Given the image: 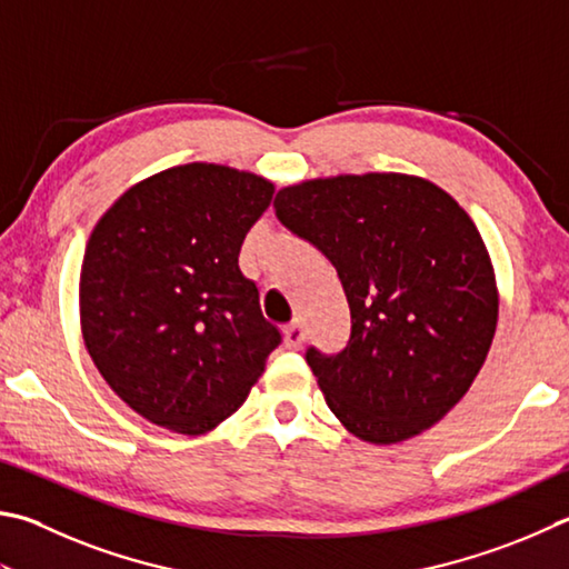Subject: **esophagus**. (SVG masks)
<instances>
[{"label":"esophagus","instance_id":"obj_1","mask_svg":"<svg viewBox=\"0 0 569 569\" xmlns=\"http://www.w3.org/2000/svg\"><path fill=\"white\" fill-rule=\"evenodd\" d=\"M283 340H286V346H288V348H301V346H303V340H306V328H303L301 320H296V323L286 326V330H283Z\"/></svg>","mask_w":569,"mask_h":569}]
</instances>
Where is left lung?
<instances>
[{
  "instance_id": "left-lung-1",
  "label": "left lung",
  "mask_w": 569,
  "mask_h": 569,
  "mask_svg": "<svg viewBox=\"0 0 569 569\" xmlns=\"http://www.w3.org/2000/svg\"><path fill=\"white\" fill-rule=\"evenodd\" d=\"M278 221L336 266L350 340L306 360L348 432L376 446L428 430L468 392L498 326L478 226L428 179L343 173L286 186Z\"/></svg>"
}]
</instances>
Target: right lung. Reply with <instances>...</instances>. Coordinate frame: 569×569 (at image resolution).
Masks as SVG:
<instances>
[{
  "label": "right lung",
  "instance_id": "obj_1",
  "mask_svg": "<svg viewBox=\"0 0 569 569\" xmlns=\"http://www.w3.org/2000/svg\"><path fill=\"white\" fill-rule=\"evenodd\" d=\"M273 191L249 171L183 163L133 183L91 231L81 336L109 388L153 426L213 430L281 343L239 268Z\"/></svg>",
  "mask_w": 569,
  "mask_h": 569
}]
</instances>
